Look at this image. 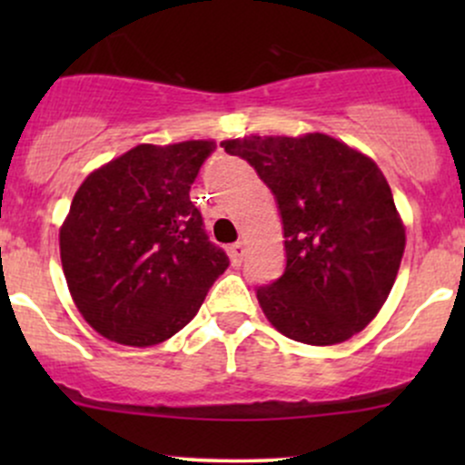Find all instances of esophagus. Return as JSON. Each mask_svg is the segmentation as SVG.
<instances>
[{"instance_id": "34e87169", "label": "esophagus", "mask_w": 465, "mask_h": 465, "mask_svg": "<svg viewBox=\"0 0 465 465\" xmlns=\"http://www.w3.org/2000/svg\"><path fill=\"white\" fill-rule=\"evenodd\" d=\"M242 255H244V242H233L232 247H229V258H232L233 264H240L242 262Z\"/></svg>"}]
</instances>
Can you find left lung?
<instances>
[{"label": "left lung", "instance_id": "1", "mask_svg": "<svg viewBox=\"0 0 465 465\" xmlns=\"http://www.w3.org/2000/svg\"><path fill=\"white\" fill-rule=\"evenodd\" d=\"M221 146L253 165L280 207L286 269L258 288L266 319L308 345L361 332L387 302L407 242L381 168L323 133Z\"/></svg>", "mask_w": 465, "mask_h": 465}]
</instances>
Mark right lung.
I'll use <instances>...</instances> for the list:
<instances>
[{"label": "right lung", "mask_w": 465, "mask_h": 465, "mask_svg": "<svg viewBox=\"0 0 465 465\" xmlns=\"http://www.w3.org/2000/svg\"><path fill=\"white\" fill-rule=\"evenodd\" d=\"M212 140L140 143L94 170L61 227V262L80 314L104 339L148 348L199 312L229 266L190 188Z\"/></svg>", "instance_id": "1"}]
</instances>
